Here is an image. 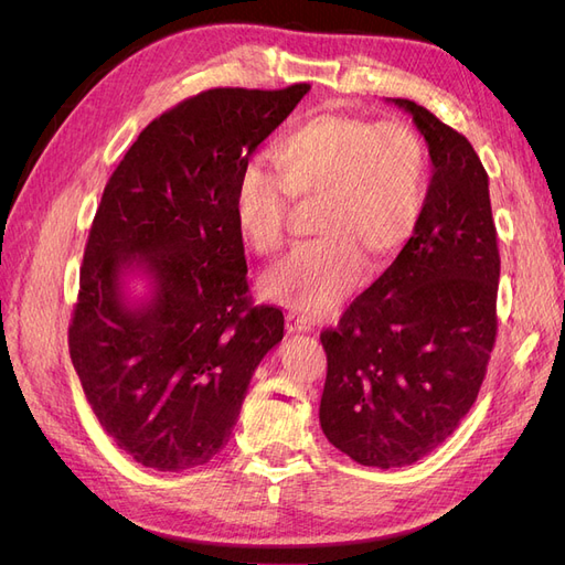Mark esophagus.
I'll use <instances>...</instances> for the list:
<instances>
[{"instance_id":"esophagus-1","label":"esophagus","mask_w":565,"mask_h":565,"mask_svg":"<svg viewBox=\"0 0 565 565\" xmlns=\"http://www.w3.org/2000/svg\"><path fill=\"white\" fill-rule=\"evenodd\" d=\"M285 328L287 332H311L313 322L306 318V316H299V313H287L285 318Z\"/></svg>"}]
</instances>
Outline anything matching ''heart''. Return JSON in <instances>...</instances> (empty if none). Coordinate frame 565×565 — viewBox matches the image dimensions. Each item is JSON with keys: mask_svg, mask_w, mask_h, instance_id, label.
I'll list each match as a JSON object with an SVG mask.
<instances>
[{"mask_svg": "<svg viewBox=\"0 0 565 565\" xmlns=\"http://www.w3.org/2000/svg\"><path fill=\"white\" fill-rule=\"evenodd\" d=\"M273 162H247L235 181L233 216L259 256L287 243L289 200L318 202L316 243L262 278L264 295L289 309L324 316L370 270L386 268L417 233L431 188V160L405 122L322 113L273 146Z\"/></svg>", "mask_w": 565, "mask_h": 565, "instance_id": "1", "label": "heart"}]
</instances>
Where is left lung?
Listing matches in <instances>:
<instances>
[{
    "label": "left lung",
    "mask_w": 565,
    "mask_h": 565,
    "mask_svg": "<svg viewBox=\"0 0 565 565\" xmlns=\"http://www.w3.org/2000/svg\"><path fill=\"white\" fill-rule=\"evenodd\" d=\"M431 188L417 233L382 276L320 334L328 377L320 426L363 467H405L471 409L498 334L500 249L488 174L471 143L417 106Z\"/></svg>",
    "instance_id": "8db88e82"
}]
</instances>
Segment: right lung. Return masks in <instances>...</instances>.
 <instances>
[{
	"label": "right lung",
	"mask_w": 565,
	"mask_h": 565,
	"mask_svg": "<svg viewBox=\"0 0 565 565\" xmlns=\"http://www.w3.org/2000/svg\"><path fill=\"white\" fill-rule=\"evenodd\" d=\"M309 84L210 89L139 134L94 216L67 347L94 415L139 465L183 471L228 443L252 374L280 344L252 306L233 195L241 169ZM151 295L131 302L126 276Z\"/></svg>",
	"instance_id": "1"
}]
</instances>
